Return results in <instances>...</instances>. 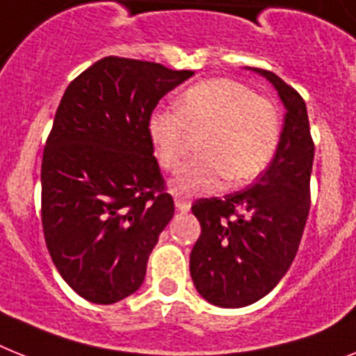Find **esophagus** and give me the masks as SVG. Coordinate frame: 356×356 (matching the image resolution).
<instances>
[{
    "mask_svg": "<svg viewBox=\"0 0 356 356\" xmlns=\"http://www.w3.org/2000/svg\"><path fill=\"white\" fill-rule=\"evenodd\" d=\"M175 205H176V209L181 211V213H187V211L191 209V200L184 198V196L180 195H176L175 196Z\"/></svg>",
    "mask_w": 356,
    "mask_h": 356,
    "instance_id": "34e87169",
    "label": "esophagus"
}]
</instances>
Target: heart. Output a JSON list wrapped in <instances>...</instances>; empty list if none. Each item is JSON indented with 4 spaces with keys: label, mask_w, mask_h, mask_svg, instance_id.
I'll list each match as a JSON object with an SVG mask.
<instances>
[{
    "label": "heart",
    "mask_w": 356,
    "mask_h": 356,
    "mask_svg": "<svg viewBox=\"0 0 356 356\" xmlns=\"http://www.w3.org/2000/svg\"><path fill=\"white\" fill-rule=\"evenodd\" d=\"M280 129V113L273 99L229 78L191 85L176 99V111L156 108L147 120L154 154L169 172L180 171L189 132H204L202 154L172 184L180 196L211 195L225 178L233 185L257 178L277 152Z\"/></svg>",
    "instance_id": "obj_1"
}]
</instances>
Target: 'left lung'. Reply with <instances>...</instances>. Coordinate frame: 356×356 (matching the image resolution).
Returning a JSON list of instances; mask_svg holds the SVG:
<instances>
[{
    "instance_id": "left-lung-1",
    "label": "left lung",
    "mask_w": 356,
    "mask_h": 356,
    "mask_svg": "<svg viewBox=\"0 0 356 356\" xmlns=\"http://www.w3.org/2000/svg\"><path fill=\"white\" fill-rule=\"evenodd\" d=\"M252 70L275 85L287 108L277 154L252 185L191 207L202 225L191 277L220 307H245L273 291L295 260L311 207L315 143L304 98L271 70Z\"/></svg>"
}]
</instances>
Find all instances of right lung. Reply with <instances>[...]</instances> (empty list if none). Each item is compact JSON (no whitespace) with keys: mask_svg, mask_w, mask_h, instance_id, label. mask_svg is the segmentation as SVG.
Listing matches in <instances>:
<instances>
[{"mask_svg":"<svg viewBox=\"0 0 356 356\" xmlns=\"http://www.w3.org/2000/svg\"><path fill=\"white\" fill-rule=\"evenodd\" d=\"M193 70L107 56L67 87L41 160V224L61 278L92 304L142 286L171 222L147 120Z\"/></svg>","mask_w":356,"mask_h":356,"instance_id":"right-lung-1","label":"right lung"}]
</instances>
